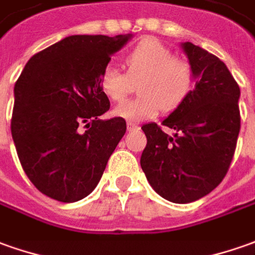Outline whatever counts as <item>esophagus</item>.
Returning <instances> with one entry per match:
<instances>
[{
	"instance_id": "esophagus-1",
	"label": "esophagus",
	"mask_w": 255,
	"mask_h": 255,
	"mask_svg": "<svg viewBox=\"0 0 255 255\" xmlns=\"http://www.w3.org/2000/svg\"><path fill=\"white\" fill-rule=\"evenodd\" d=\"M127 129L128 131H136V129H139V126H138V124H134V123H128Z\"/></svg>"
}]
</instances>
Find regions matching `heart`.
<instances>
[{"label": "heart", "mask_w": 255, "mask_h": 255, "mask_svg": "<svg viewBox=\"0 0 255 255\" xmlns=\"http://www.w3.org/2000/svg\"><path fill=\"white\" fill-rule=\"evenodd\" d=\"M126 72L109 65L102 72L100 89L114 103H120L138 86L139 98L120 105L114 114L128 123L156 117L162 110L170 113L190 98L197 74L191 62L156 39L141 41L124 60Z\"/></svg>", "instance_id": "b5f03b06"}]
</instances>
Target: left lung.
<instances>
[{
  "label": "left lung",
  "mask_w": 255,
  "mask_h": 255,
  "mask_svg": "<svg viewBox=\"0 0 255 255\" xmlns=\"http://www.w3.org/2000/svg\"><path fill=\"white\" fill-rule=\"evenodd\" d=\"M197 82L190 98L162 123L142 126L146 146L141 167L164 200L187 204L205 197L229 170L240 132V88L216 55L183 43Z\"/></svg>",
  "instance_id": "obj_1"
}]
</instances>
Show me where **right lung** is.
<instances>
[{"label": "right lung", "instance_id": "obj_1", "mask_svg": "<svg viewBox=\"0 0 255 255\" xmlns=\"http://www.w3.org/2000/svg\"><path fill=\"white\" fill-rule=\"evenodd\" d=\"M129 37H65L33 55L15 84L11 132L19 162L33 186L53 200L89 195L126 134L124 119L99 120L110 109L100 77Z\"/></svg>", "mask_w": 255, "mask_h": 255}]
</instances>
